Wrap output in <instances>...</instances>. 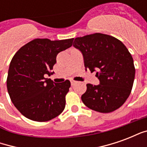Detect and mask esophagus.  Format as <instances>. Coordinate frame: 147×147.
Masks as SVG:
<instances>
[{
	"label": "esophagus",
	"mask_w": 147,
	"mask_h": 147,
	"mask_svg": "<svg viewBox=\"0 0 147 147\" xmlns=\"http://www.w3.org/2000/svg\"><path fill=\"white\" fill-rule=\"evenodd\" d=\"M76 83H77V81H75V80H71V84L72 86L76 85Z\"/></svg>",
	"instance_id": "34e87169"
}]
</instances>
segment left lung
Instances as JSON below:
<instances>
[{
	"label": "left lung",
	"mask_w": 147,
	"mask_h": 147,
	"mask_svg": "<svg viewBox=\"0 0 147 147\" xmlns=\"http://www.w3.org/2000/svg\"><path fill=\"white\" fill-rule=\"evenodd\" d=\"M75 48L83 53L84 66L97 69L98 85L86 84L81 99L92 110L108 113L119 109L129 97L136 68L131 55L122 42L101 33L75 38Z\"/></svg>",
	"instance_id": "1"
}]
</instances>
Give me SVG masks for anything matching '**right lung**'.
Returning a JSON list of instances; mask_svg holds the SVG:
<instances>
[{"mask_svg": "<svg viewBox=\"0 0 147 147\" xmlns=\"http://www.w3.org/2000/svg\"><path fill=\"white\" fill-rule=\"evenodd\" d=\"M73 38L51 41L34 39L22 46L12 57L7 89L15 107L30 120L45 122L59 116L65 107L71 83H54L49 76L57 56L72 45Z\"/></svg>", "mask_w": 147, "mask_h": 147, "instance_id": "add662e5", "label": "right lung"}]
</instances>
